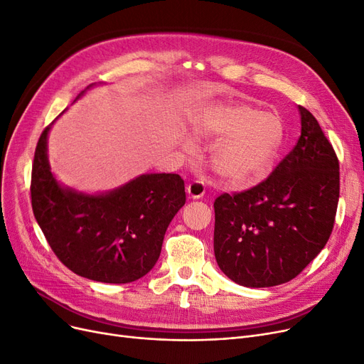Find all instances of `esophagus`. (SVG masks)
<instances>
[{
    "instance_id": "1",
    "label": "esophagus",
    "mask_w": 364,
    "mask_h": 364,
    "mask_svg": "<svg viewBox=\"0 0 364 364\" xmlns=\"http://www.w3.org/2000/svg\"><path fill=\"white\" fill-rule=\"evenodd\" d=\"M187 193L192 199H199L203 198L205 193V186L203 181H192L189 186H187Z\"/></svg>"
}]
</instances>
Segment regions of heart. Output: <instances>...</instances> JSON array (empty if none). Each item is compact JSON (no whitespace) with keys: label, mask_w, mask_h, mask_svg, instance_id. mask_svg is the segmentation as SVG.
<instances>
[{"label":"heart","mask_w":364,"mask_h":364,"mask_svg":"<svg viewBox=\"0 0 364 364\" xmlns=\"http://www.w3.org/2000/svg\"><path fill=\"white\" fill-rule=\"evenodd\" d=\"M195 129L203 136L226 138L211 157L218 177L232 187L253 186L272 173L284 138L277 115L249 105L210 106Z\"/></svg>","instance_id":"b5f03b06"}]
</instances>
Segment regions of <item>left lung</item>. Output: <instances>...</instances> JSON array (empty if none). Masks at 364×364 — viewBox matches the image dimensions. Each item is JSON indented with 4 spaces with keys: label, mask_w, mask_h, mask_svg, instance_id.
<instances>
[{
    "label": "left lung",
    "mask_w": 364,
    "mask_h": 364,
    "mask_svg": "<svg viewBox=\"0 0 364 364\" xmlns=\"http://www.w3.org/2000/svg\"><path fill=\"white\" fill-rule=\"evenodd\" d=\"M301 134L259 184L214 200V255L235 284L267 288L297 277L324 249L339 203V160L306 107Z\"/></svg>",
    "instance_id": "1"
}]
</instances>
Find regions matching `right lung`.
<instances>
[{"mask_svg":"<svg viewBox=\"0 0 364 364\" xmlns=\"http://www.w3.org/2000/svg\"><path fill=\"white\" fill-rule=\"evenodd\" d=\"M49 129L36 146L30 191L34 218L50 249L69 270L90 280L129 284L145 276L160 257L171 220L186 204L183 178L146 173L105 195L64 189L49 169Z\"/></svg>","mask_w":364,"mask_h":364,"instance_id":"1","label":"right lung"}]
</instances>
